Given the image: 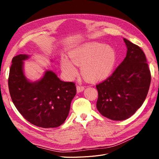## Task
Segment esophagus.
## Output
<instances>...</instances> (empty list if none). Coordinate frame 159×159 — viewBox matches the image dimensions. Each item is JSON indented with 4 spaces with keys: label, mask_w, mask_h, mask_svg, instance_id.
Returning <instances> with one entry per match:
<instances>
[{
    "label": "esophagus",
    "mask_w": 159,
    "mask_h": 159,
    "mask_svg": "<svg viewBox=\"0 0 159 159\" xmlns=\"http://www.w3.org/2000/svg\"><path fill=\"white\" fill-rule=\"evenodd\" d=\"M76 88H77V91H78V93L81 92V91H83L85 89L84 86H81V85H77Z\"/></svg>",
    "instance_id": "esophagus-1"
}]
</instances>
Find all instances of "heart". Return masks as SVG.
Wrapping results in <instances>:
<instances>
[{"instance_id":"obj_1","label":"heart","mask_w":159,"mask_h":159,"mask_svg":"<svg viewBox=\"0 0 159 159\" xmlns=\"http://www.w3.org/2000/svg\"><path fill=\"white\" fill-rule=\"evenodd\" d=\"M71 62L67 57L61 60V69L67 78L73 79L78 73L76 67H81V74L89 81H97L108 77L116 64L117 56L112 47L102 43H88L70 52Z\"/></svg>"}]
</instances>
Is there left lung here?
<instances>
[{
    "instance_id": "obj_1",
    "label": "left lung",
    "mask_w": 159,
    "mask_h": 159,
    "mask_svg": "<svg viewBox=\"0 0 159 159\" xmlns=\"http://www.w3.org/2000/svg\"><path fill=\"white\" fill-rule=\"evenodd\" d=\"M123 40L126 57L111 75L96 85V107L103 116L113 121L125 120L141 107L151 80L145 53L126 38Z\"/></svg>"
}]
</instances>
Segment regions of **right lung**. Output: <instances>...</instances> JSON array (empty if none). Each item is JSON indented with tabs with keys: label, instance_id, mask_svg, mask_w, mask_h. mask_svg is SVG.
Segmentation results:
<instances>
[{
	"label": "right lung",
	"instance_id": "right-lung-1",
	"mask_svg": "<svg viewBox=\"0 0 159 159\" xmlns=\"http://www.w3.org/2000/svg\"><path fill=\"white\" fill-rule=\"evenodd\" d=\"M30 56L14 57L9 72L8 88L14 105L30 123L42 128H54L63 124L76 94L73 82H66L51 70H46L36 81L28 80L24 73V61Z\"/></svg>",
	"mask_w": 159,
	"mask_h": 159
}]
</instances>
